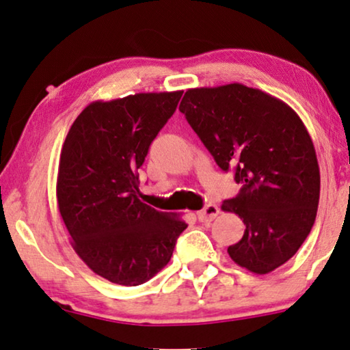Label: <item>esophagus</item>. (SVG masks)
Wrapping results in <instances>:
<instances>
[{
  "instance_id": "esophagus-1",
  "label": "esophagus",
  "mask_w": 350,
  "mask_h": 350,
  "mask_svg": "<svg viewBox=\"0 0 350 350\" xmlns=\"http://www.w3.org/2000/svg\"><path fill=\"white\" fill-rule=\"evenodd\" d=\"M219 214V208L216 204H206L203 209H200L197 213V217L200 222H211L214 217Z\"/></svg>"
}]
</instances>
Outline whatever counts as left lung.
<instances>
[{
  "label": "left lung",
  "mask_w": 350,
  "mask_h": 350,
  "mask_svg": "<svg viewBox=\"0 0 350 350\" xmlns=\"http://www.w3.org/2000/svg\"><path fill=\"white\" fill-rule=\"evenodd\" d=\"M179 110L224 171L243 184L222 211L246 229L227 253L264 275L296 254L315 222L320 170L302 120L285 102L241 83L187 90Z\"/></svg>",
  "instance_id": "8db88e82"
}]
</instances>
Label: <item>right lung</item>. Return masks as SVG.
Returning <instances> with one entry per match:
<instances>
[{
    "instance_id": "add662e5",
    "label": "right lung",
    "mask_w": 350,
    "mask_h": 350,
    "mask_svg": "<svg viewBox=\"0 0 350 350\" xmlns=\"http://www.w3.org/2000/svg\"><path fill=\"white\" fill-rule=\"evenodd\" d=\"M183 91L91 102L60 150L57 204L72 246L105 280L137 286L170 262L187 224L142 203L137 170Z\"/></svg>"
}]
</instances>
